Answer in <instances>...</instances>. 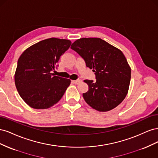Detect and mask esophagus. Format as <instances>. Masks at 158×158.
Listing matches in <instances>:
<instances>
[{"label": "esophagus", "mask_w": 158, "mask_h": 158, "mask_svg": "<svg viewBox=\"0 0 158 158\" xmlns=\"http://www.w3.org/2000/svg\"><path fill=\"white\" fill-rule=\"evenodd\" d=\"M81 82H82V80H73V82L75 84H80Z\"/></svg>", "instance_id": "obj_1"}]
</instances>
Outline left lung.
<instances>
[{
  "instance_id": "obj_1",
  "label": "left lung",
  "mask_w": 158,
  "mask_h": 158,
  "mask_svg": "<svg viewBox=\"0 0 158 158\" xmlns=\"http://www.w3.org/2000/svg\"><path fill=\"white\" fill-rule=\"evenodd\" d=\"M95 72L96 81L85 80L83 98L90 107L106 112L115 108L127 95L131 69L123 52L100 38H80L71 45Z\"/></svg>"
}]
</instances>
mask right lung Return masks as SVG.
Returning a JSON list of instances; mask_svg holds the SVG:
<instances>
[{
    "mask_svg": "<svg viewBox=\"0 0 158 158\" xmlns=\"http://www.w3.org/2000/svg\"><path fill=\"white\" fill-rule=\"evenodd\" d=\"M70 45L68 40L49 38L28 47L20 55L14 81L20 97L30 107L48 109L63 96L71 81L54 76L51 71Z\"/></svg>",
    "mask_w": 158,
    "mask_h": 158,
    "instance_id": "obj_1",
    "label": "right lung"
}]
</instances>
